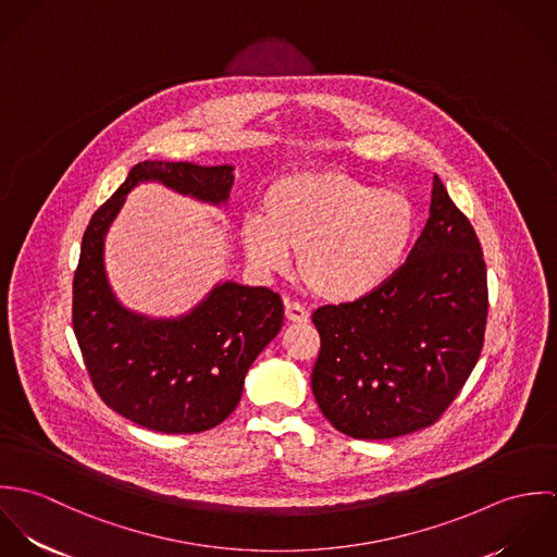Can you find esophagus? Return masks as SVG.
I'll use <instances>...</instances> for the list:
<instances>
[{
	"label": "esophagus",
	"mask_w": 557,
	"mask_h": 557,
	"mask_svg": "<svg viewBox=\"0 0 557 557\" xmlns=\"http://www.w3.org/2000/svg\"><path fill=\"white\" fill-rule=\"evenodd\" d=\"M285 315L294 323H305V321H309V309L300 302H287L285 305Z\"/></svg>",
	"instance_id": "esophagus-1"
}]
</instances>
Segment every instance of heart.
<instances>
[{
  "instance_id": "b5f03b06",
  "label": "heart",
  "mask_w": 557,
  "mask_h": 557,
  "mask_svg": "<svg viewBox=\"0 0 557 557\" xmlns=\"http://www.w3.org/2000/svg\"><path fill=\"white\" fill-rule=\"evenodd\" d=\"M263 216L242 227L255 268L283 274L302 255L305 283L330 302H354L382 289L405 265L418 212L398 190L341 171H298L263 195Z\"/></svg>"
}]
</instances>
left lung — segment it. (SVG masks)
I'll return each mask as SVG.
<instances>
[{
    "mask_svg": "<svg viewBox=\"0 0 557 557\" xmlns=\"http://www.w3.org/2000/svg\"><path fill=\"white\" fill-rule=\"evenodd\" d=\"M486 309L476 232L435 175L429 221L397 276L313 313L321 349L311 388L321 413L354 440L431 426L476 367Z\"/></svg>",
    "mask_w": 557,
    "mask_h": 557,
    "instance_id": "1",
    "label": "left lung"
}]
</instances>
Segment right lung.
<instances>
[{"mask_svg": "<svg viewBox=\"0 0 557 557\" xmlns=\"http://www.w3.org/2000/svg\"><path fill=\"white\" fill-rule=\"evenodd\" d=\"M234 166L146 160L91 216L73 281V327L91 386L107 407L159 433H201L238 407L244 377L283 325V300L268 287L216 285L188 315L150 319L113 296L104 236L139 182H160L206 203H225Z\"/></svg>", "mask_w": 557, "mask_h": 557, "instance_id": "right-lung-1", "label": "right lung"}]
</instances>
